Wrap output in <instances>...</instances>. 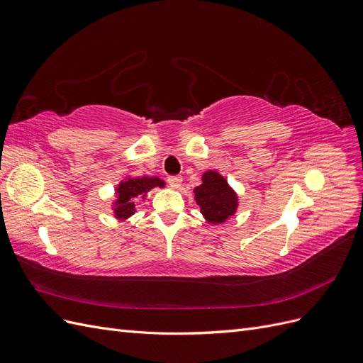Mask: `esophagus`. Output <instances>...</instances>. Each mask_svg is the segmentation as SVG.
<instances>
[{
  "mask_svg": "<svg viewBox=\"0 0 363 363\" xmlns=\"http://www.w3.org/2000/svg\"><path fill=\"white\" fill-rule=\"evenodd\" d=\"M182 182H183V177H180V175H169L168 177V183L172 186V188H180Z\"/></svg>",
  "mask_w": 363,
  "mask_h": 363,
  "instance_id": "34e87169",
  "label": "esophagus"
}]
</instances>
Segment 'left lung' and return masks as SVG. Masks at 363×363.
I'll list each match as a JSON object with an SVG mask.
<instances>
[{"instance_id": "8db88e82", "label": "left lung", "mask_w": 363, "mask_h": 363, "mask_svg": "<svg viewBox=\"0 0 363 363\" xmlns=\"http://www.w3.org/2000/svg\"><path fill=\"white\" fill-rule=\"evenodd\" d=\"M195 195L200 211L208 223H224L236 211V195L218 172H206L203 184L195 189Z\"/></svg>"}]
</instances>
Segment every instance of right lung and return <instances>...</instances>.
Listing matches in <instances>:
<instances>
[{
  "instance_id": "right-lung-1",
  "label": "right lung",
  "mask_w": 363,
  "mask_h": 363,
  "mask_svg": "<svg viewBox=\"0 0 363 363\" xmlns=\"http://www.w3.org/2000/svg\"><path fill=\"white\" fill-rule=\"evenodd\" d=\"M155 186H163V182L157 177H140V179H128L119 184L118 188V207L116 216L127 218L135 212V203L144 199L147 192Z\"/></svg>"
}]
</instances>
